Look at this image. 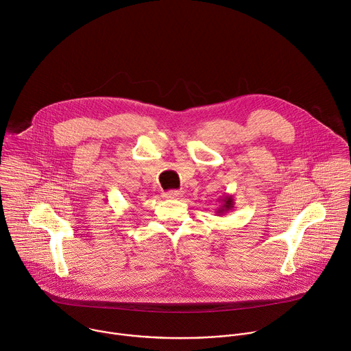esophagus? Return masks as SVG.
<instances>
[{
    "label": "esophagus",
    "mask_w": 351,
    "mask_h": 351,
    "mask_svg": "<svg viewBox=\"0 0 351 351\" xmlns=\"http://www.w3.org/2000/svg\"><path fill=\"white\" fill-rule=\"evenodd\" d=\"M182 195H183V193L179 191V190H169V191L164 193V197L168 198V199H178V198H180Z\"/></svg>",
    "instance_id": "34e87169"
}]
</instances>
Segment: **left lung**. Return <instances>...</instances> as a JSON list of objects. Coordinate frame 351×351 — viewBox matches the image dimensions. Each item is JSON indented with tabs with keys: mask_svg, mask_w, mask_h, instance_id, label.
Instances as JSON below:
<instances>
[{
	"mask_svg": "<svg viewBox=\"0 0 351 351\" xmlns=\"http://www.w3.org/2000/svg\"><path fill=\"white\" fill-rule=\"evenodd\" d=\"M218 202L221 203L219 207H217V210H215V213H217L218 217H222V215L228 214V213L232 211L233 207H234V199H233V195H232V194H225L223 197L218 198Z\"/></svg>",
	"mask_w": 351,
	"mask_h": 351,
	"instance_id": "8db88e82",
	"label": "left lung"
}]
</instances>
